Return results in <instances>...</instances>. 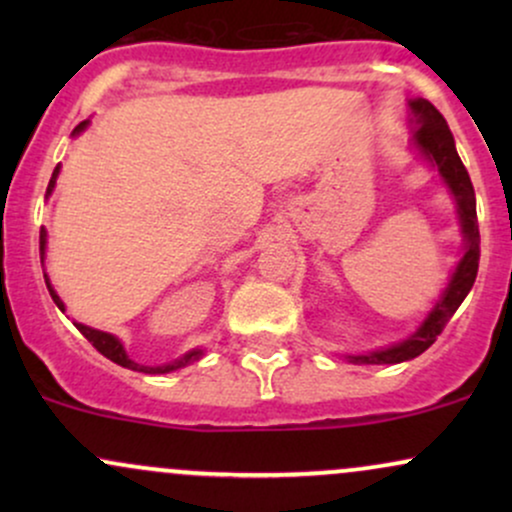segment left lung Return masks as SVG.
<instances>
[{
    "label": "left lung",
    "instance_id": "8db88e82",
    "mask_svg": "<svg viewBox=\"0 0 512 512\" xmlns=\"http://www.w3.org/2000/svg\"><path fill=\"white\" fill-rule=\"evenodd\" d=\"M409 125H411V149L416 151L431 168L438 170V178L448 187L452 202H455L457 221H460L462 233V257L452 269L448 286H445L440 298L428 310L421 325L402 342L380 346L366 354H344L349 363L356 366H383V363H402L421 356L436 342V337L448 325V320L460 308L467 293L472 291L474 279L479 269V223H477V197H474L472 180H469L467 168L462 166L457 156L455 139L445 122V117L433 108L426 98H409Z\"/></svg>",
    "mask_w": 512,
    "mask_h": 512
}]
</instances>
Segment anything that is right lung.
<instances>
[{"instance_id": "right-lung-1", "label": "right lung", "mask_w": 512, "mask_h": 512, "mask_svg": "<svg viewBox=\"0 0 512 512\" xmlns=\"http://www.w3.org/2000/svg\"><path fill=\"white\" fill-rule=\"evenodd\" d=\"M88 125H91V120H84V122H81V125H76V127H74V132H72V137H79V134L84 132V129H86ZM60 168H62V166H60V163H57V168L52 170V178H50V185H48V195H45V197H50V195H52V190H55V185H57V175H60ZM45 250H48V231H45V228H40V257H43V262H45ZM45 284H48V291H50L52 301H55L57 308H60L62 313H64V310H67V305L62 303V298L57 296V291H55V289H52L50 276H48V274H45ZM74 325H76V330H79L81 334H84V337L88 339V342H91L93 346H96V349L101 351V354H103L105 358H110V361L117 363V366H122V368L139 370V373H149V375L173 373V370L190 366V363H195V361H199V358L204 356V349H202V346H197V349H190V351H187V354H182L180 358H175V361H170V363H163V366H144V363L132 361V358L127 356L125 344H122L120 339L115 337V334L103 332V330H96V327L81 325V322H74Z\"/></svg>"}]
</instances>
